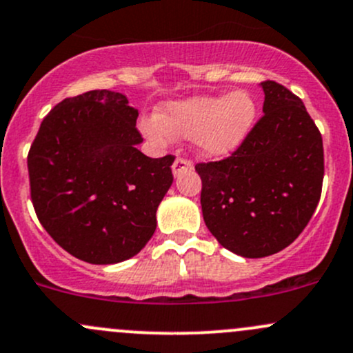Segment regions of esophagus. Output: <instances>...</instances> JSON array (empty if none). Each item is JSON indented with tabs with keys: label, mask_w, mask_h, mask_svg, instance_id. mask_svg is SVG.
<instances>
[{
	"label": "esophagus",
	"mask_w": 353,
	"mask_h": 353,
	"mask_svg": "<svg viewBox=\"0 0 353 353\" xmlns=\"http://www.w3.org/2000/svg\"><path fill=\"white\" fill-rule=\"evenodd\" d=\"M189 169H192V162L189 161V159L177 157L176 161H174V164H172L174 176H179L181 172H184V170H189Z\"/></svg>",
	"instance_id": "34e87169"
}]
</instances>
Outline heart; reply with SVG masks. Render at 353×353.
I'll return each mask as SVG.
<instances>
[{"label":"heart","mask_w":353,"mask_h":353,"mask_svg":"<svg viewBox=\"0 0 353 353\" xmlns=\"http://www.w3.org/2000/svg\"><path fill=\"white\" fill-rule=\"evenodd\" d=\"M255 101L245 91L226 96H194L184 101L169 103L161 117L140 121L143 133L155 143L170 139L194 140L206 155H226L242 143L254 125Z\"/></svg>","instance_id":"heart-1"}]
</instances>
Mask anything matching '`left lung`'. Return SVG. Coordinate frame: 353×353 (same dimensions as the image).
Here are the masks:
<instances>
[{"label":"left lung","instance_id":"1","mask_svg":"<svg viewBox=\"0 0 353 353\" xmlns=\"http://www.w3.org/2000/svg\"><path fill=\"white\" fill-rule=\"evenodd\" d=\"M264 114L232 155L198 162L201 208L233 254L267 257L294 242L313 216L325 174L323 140L303 101L264 81Z\"/></svg>","mask_w":353,"mask_h":353}]
</instances>
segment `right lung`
Segmentation results:
<instances>
[{"mask_svg":"<svg viewBox=\"0 0 353 353\" xmlns=\"http://www.w3.org/2000/svg\"><path fill=\"white\" fill-rule=\"evenodd\" d=\"M137 118L123 94L94 89L55 105L30 145L37 218L65 252L89 264L139 254L172 184L174 155H143Z\"/></svg>","mask_w":353,"mask_h":353,"instance_id":"obj_1","label":"right lung"}]
</instances>
